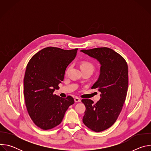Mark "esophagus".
I'll return each mask as SVG.
<instances>
[{"instance_id":"34e87169","label":"esophagus","mask_w":151,"mask_h":151,"mask_svg":"<svg viewBox=\"0 0 151 151\" xmlns=\"http://www.w3.org/2000/svg\"><path fill=\"white\" fill-rule=\"evenodd\" d=\"M74 100H75V101L76 103L81 102V100L79 98H78V97H75Z\"/></svg>"}]
</instances>
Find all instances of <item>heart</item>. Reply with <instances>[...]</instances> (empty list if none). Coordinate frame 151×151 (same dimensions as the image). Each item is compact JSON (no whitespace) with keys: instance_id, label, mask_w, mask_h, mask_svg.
I'll return each mask as SVG.
<instances>
[{"instance_id":"heart-1","label":"heart","mask_w":151,"mask_h":151,"mask_svg":"<svg viewBox=\"0 0 151 151\" xmlns=\"http://www.w3.org/2000/svg\"><path fill=\"white\" fill-rule=\"evenodd\" d=\"M81 68L82 70L83 69H88L93 72L94 69V66L93 64L89 61H83L81 64Z\"/></svg>"}]
</instances>
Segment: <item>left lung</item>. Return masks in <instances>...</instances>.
I'll use <instances>...</instances> for the list:
<instances>
[{
	"label": "left lung",
	"mask_w": 151,
	"mask_h": 151,
	"mask_svg": "<svg viewBox=\"0 0 151 151\" xmlns=\"http://www.w3.org/2000/svg\"><path fill=\"white\" fill-rule=\"evenodd\" d=\"M80 51L100 64L99 78L91 87L100 92V99L96 104L90 99L82 100L86 107L83 124L91 130L100 132L115 123L122 110L128 90V66L122 56L109 48Z\"/></svg>",
	"instance_id": "obj_1"
}]
</instances>
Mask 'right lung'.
Returning a JSON list of instances; mask_svg holds the SVG:
<instances>
[{
    "label": "right lung",
    "mask_w": 151,
    "mask_h": 151,
    "mask_svg": "<svg viewBox=\"0 0 151 151\" xmlns=\"http://www.w3.org/2000/svg\"><path fill=\"white\" fill-rule=\"evenodd\" d=\"M78 49L64 50L47 47L35 54L28 63L24 78V96L28 113L33 122L43 130L59 125L73 97L62 98L54 94L60 88L69 64Z\"/></svg>",
    "instance_id": "add662e5"
}]
</instances>
